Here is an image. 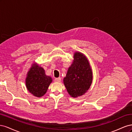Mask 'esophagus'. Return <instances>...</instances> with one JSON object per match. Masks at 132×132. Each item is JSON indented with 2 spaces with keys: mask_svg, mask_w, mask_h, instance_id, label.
<instances>
[{
  "mask_svg": "<svg viewBox=\"0 0 132 132\" xmlns=\"http://www.w3.org/2000/svg\"><path fill=\"white\" fill-rule=\"evenodd\" d=\"M54 81L55 82H59L61 81V78H55L54 79Z\"/></svg>",
  "mask_w": 132,
  "mask_h": 132,
  "instance_id": "1",
  "label": "esophagus"
}]
</instances>
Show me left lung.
<instances>
[{
  "mask_svg": "<svg viewBox=\"0 0 132 132\" xmlns=\"http://www.w3.org/2000/svg\"><path fill=\"white\" fill-rule=\"evenodd\" d=\"M73 61L63 79L68 93L76 98L84 95L93 82V71L88 59L80 52H75Z\"/></svg>",
  "mask_w": 132,
  "mask_h": 132,
  "instance_id": "left-lung-1",
  "label": "left lung"
}]
</instances>
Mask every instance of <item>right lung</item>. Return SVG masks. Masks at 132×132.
Here are the masks:
<instances>
[{
    "label": "right lung",
    "mask_w": 132,
    "mask_h": 132,
    "mask_svg": "<svg viewBox=\"0 0 132 132\" xmlns=\"http://www.w3.org/2000/svg\"><path fill=\"white\" fill-rule=\"evenodd\" d=\"M52 79L45 74L42 67L35 62L27 73L25 80L26 88L35 97H41L48 90Z\"/></svg>",
    "instance_id": "add662e5"
}]
</instances>
